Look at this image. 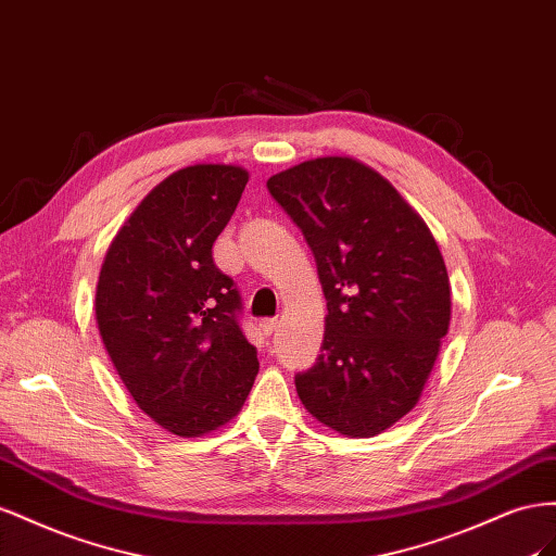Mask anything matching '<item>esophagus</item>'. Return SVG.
Instances as JSON below:
<instances>
[{
  "label": "esophagus",
  "instance_id": "esophagus-1",
  "mask_svg": "<svg viewBox=\"0 0 556 556\" xmlns=\"http://www.w3.org/2000/svg\"><path fill=\"white\" fill-rule=\"evenodd\" d=\"M277 326H279V319H263L261 321V328L265 330V336H269V332H273Z\"/></svg>",
  "mask_w": 556,
  "mask_h": 556
}]
</instances>
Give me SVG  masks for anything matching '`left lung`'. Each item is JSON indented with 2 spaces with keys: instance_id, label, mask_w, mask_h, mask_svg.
Returning a JSON list of instances; mask_svg holds the SVG:
<instances>
[{
  "instance_id": "left-lung-1",
  "label": "left lung",
  "mask_w": 556,
  "mask_h": 556,
  "mask_svg": "<svg viewBox=\"0 0 556 556\" xmlns=\"http://www.w3.org/2000/svg\"><path fill=\"white\" fill-rule=\"evenodd\" d=\"M267 190L314 253L321 356L295 375L312 417L346 438L387 431L421 399L452 319L445 258L382 174L346 155L283 169Z\"/></svg>"
}]
</instances>
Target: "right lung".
Listing matches in <instances>:
<instances>
[{
	"label": "right lung",
	"mask_w": 556,
	"mask_h": 556,
	"mask_svg": "<svg viewBox=\"0 0 556 556\" xmlns=\"http://www.w3.org/2000/svg\"><path fill=\"white\" fill-rule=\"evenodd\" d=\"M249 172L177 169L137 204L109 244L94 291L106 354L139 409L165 431L198 438L242 409L258 375L237 324L240 293L212 258Z\"/></svg>",
	"instance_id": "add662e5"
}]
</instances>
